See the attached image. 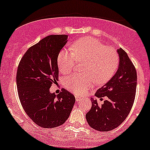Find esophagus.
Returning <instances> with one entry per match:
<instances>
[{"mask_svg":"<svg viewBox=\"0 0 150 150\" xmlns=\"http://www.w3.org/2000/svg\"><path fill=\"white\" fill-rule=\"evenodd\" d=\"M81 100V98L78 97V96H75V100L76 101H79V100Z\"/></svg>","mask_w":150,"mask_h":150,"instance_id":"obj_1","label":"esophagus"}]
</instances>
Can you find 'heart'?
I'll use <instances>...</instances> for the list:
<instances>
[{"instance_id":"1","label":"heart","mask_w":150,"mask_h":150,"mask_svg":"<svg viewBox=\"0 0 150 150\" xmlns=\"http://www.w3.org/2000/svg\"><path fill=\"white\" fill-rule=\"evenodd\" d=\"M72 50H63L58 56V65L61 73L69 74L78 62H83V73L75 74L64 79L66 89L76 95H82L92 88L95 81L98 84L107 82L112 77L118 65L115 50L106 47L92 38L80 39L73 43Z\"/></svg>"}]
</instances>
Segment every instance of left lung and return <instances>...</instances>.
I'll return each instance as SVG.
<instances>
[{"instance_id":"left-lung-1","label":"left lung","mask_w":150,"mask_h":150,"mask_svg":"<svg viewBox=\"0 0 150 150\" xmlns=\"http://www.w3.org/2000/svg\"><path fill=\"white\" fill-rule=\"evenodd\" d=\"M117 52L119 55L117 72L95 94L98 98L107 96L108 98L101 106L91 98L92 107L86 115L89 125L100 132H108L121 125L128 116L135 100L136 69L124 50L118 49Z\"/></svg>"}]
</instances>
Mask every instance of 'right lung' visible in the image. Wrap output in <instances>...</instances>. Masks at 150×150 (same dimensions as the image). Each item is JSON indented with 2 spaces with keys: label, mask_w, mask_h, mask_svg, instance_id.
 Returning <instances> with one entry per match:
<instances>
[{
  "label": "right lung",
  "mask_w": 150,
  "mask_h": 150,
  "mask_svg": "<svg viewBox=\"0 0 150 150\" xmlns=\"http://www.w3.org/2000/svg\"><path fill=\"white\" fill-rule=\"evenodd\" d=\"M67 35H52L28 49L18 67L17 88L27 115L42 128H54L68 119L75 98L62 89L58 95L50 88L58 78V56L67 42Z\"/></svg>",
  "instance_id": "add662e5"
}]
</instances>
